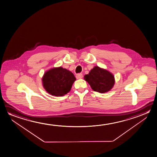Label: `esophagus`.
<instances>
[{
	"mask_svg": "<svg viewBox=\"0 0 157 157\" xmlns=\"http://www.w3.org/2000/svg\"><path fill=\"white\" fill-rule=\"evenodd\" d=\"M82 76H83V75H82V74H77L76 76V77L77 79H80V78H82Z\"/></svg>",
	"mask_w": 157,
	"mask_h": 157,
	"instance_id": "esophagus-1",
	"label": "esophagus"
}]
</instances>
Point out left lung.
I'll list each match as a JSON object with an SVG mask.
<instances>
[{"instance_id":"obj_1","label":"left lung","mask_w":157,"mask_h":157,"mask_svg":"<svg viewBox=\"0 0 157 157\" xmlns=\"http://www.w3.org/2000/svg\"><path fill=\"white\" fill-rule=\"evenodd\" d=\"M84 79L90 84L93 90L104 93L111 90L115 84V77L111 72L95 66L88 74L84 76Z\"/></svg>"}]
</instances>
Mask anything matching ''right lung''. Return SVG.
Segmentation results:
<instances>
[{
	"instance_id": "obj_1",
	"label": "right lung",
	"mask_w": 157,
	"mask_h": 157,
	"mask_svg": "<svg viewBox=\"0 0 157 157\" xmlns=\"http://www.w3.org/2000/svg\"><path fill=\"white\" fill-rule=\"evenodd\" d=\"M75 80V76L69 70L61 67H54L45 72L42 85L50 94L62 97L70 92Z\"/></svg>"
}]
</instances>
